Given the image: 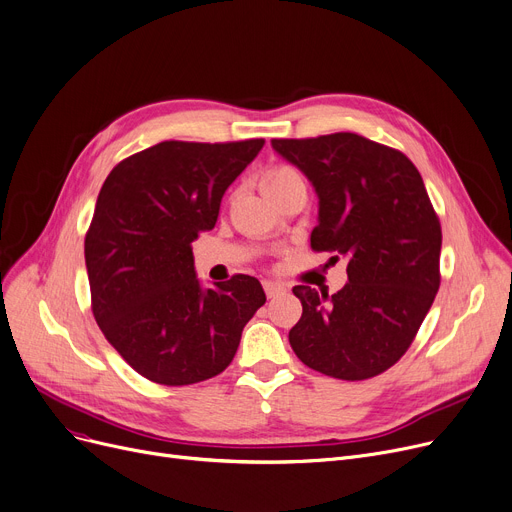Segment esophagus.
I'll return each mask as SVG.
<instances>
[{
  "instance_id": "obj_1",
  "label": "esophagus",
  "mask_w": 512,
  "mask_h": 512,
  "mask_svg": "<svg viewBox=\"0 0 512 512\" xmlns=\"http://www.w3.org/2000/svg\"><path fill=\"white\" fill-rule=\"evenodd\" d=\"M263 290H265V294H267V299H274V297H278V294H282V292H286V288L282 286V284H278V282H263Z\"/></svg>"
}]
</instances>
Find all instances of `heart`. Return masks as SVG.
Segmentation results:
<instances>
[{
	"label": "heart",
	"instance_id": "obj_1",
	"mask_svg": "<svg viewBox=\"0 0 512 512\" xmlns=\"http://www.w3.org/2000/svg\"><path fill=\"white\" fill-rule=\"evenodd\" d=\"M294 176H299V174L294 172L292 168H288V166H274L270 170H265V174L261 176V186H270V184L282 182L286 178H294Z\"/></svg>",
	"mask_w": 512,
	"mask_h": 512
}]
</instances>
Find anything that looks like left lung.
Masks as SVG:
<instances>
[{"label":"left lung","instance_id":"1","mask_svg":"<svg viewBox=\"0 0 512 512\" xmlns=\"http://www.w3.org/2000/svg\"><path fill=\"white\" fill-rule=\"evenodd\" d=\"M315 186L311 249L346 257L336 294L294 286L303 315L288 334L311 369L359 382L409 351L440 288L442 228L413 161L355 132L272 139Z\"/></svg>","mask_w":512,"mask_h":512}]
</instances>
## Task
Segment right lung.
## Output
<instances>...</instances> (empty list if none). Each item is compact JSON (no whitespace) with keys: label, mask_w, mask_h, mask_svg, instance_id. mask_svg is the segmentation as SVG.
<instances>
[{"label":"right lung","mask_w":512,"mask_h":512,"mask_svg":"<svg viewBox=\"0 0 512 512\" xmlns=\"http://www.w3.org/2000/svg\"><path fill=\"white\" fill-rule=\"evenodd\" d=\"M263 143L164 141L122 159L101 186L85 236L91 309L107 342L155 384L222 373L265 303L257 278L203 290L193 265V240L218 222L226 188Z\"/></svg>","instance_id":"right-lung-1"}]
</instances>
